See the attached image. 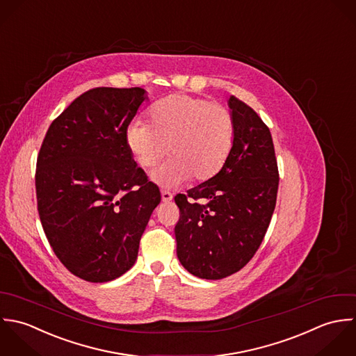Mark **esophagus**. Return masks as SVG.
Returning <instances> with one entry per match:
<instances>
[{
    "label": "esophagus",
    "mask_w": 356,
    "mask_h": 356,
    "mask_svg": "<svg viewBox=\"0 0 356 356\" xmlns=\"http://www.w3.org/2000/svg\"><path fill=\"white\" fill-rule=\"evenodd\" d=\"M161 197H162V202H170L172 198H173L172 193H169V191H166V190H162V191H161Z\"/></svg>",
    "instance_id": "34e87169"
}]
</instances>
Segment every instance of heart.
<instances>
[{
	"label": "heart",
	"instance_id": "1",
	"mask_svg": "<svg viewBox=\"0 0 356 356\" xmlns=\"http://www.w3.org/2000/svg\"><path fill=\"white\" fill-rule=\"evenodd\" d=\"M149 124L128 127L127 143L142 168H152L168 152L169 158L154 179L175 187L190 177L212 179L224 166L234 143V115L222 104L204 97L172 95L151 106Z\"/></svg>",
	"mask_w": 356,
	"mask_h": 356
}]
</instances>
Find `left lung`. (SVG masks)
I'll return each mask as SVG.
<instances>
[{
	"mask_svg": "<svg viewBox=\"0 0 356 356\" xmlns=\"http://www.w3.org/2000/svg\"><path fill=\"white\" fill-rule=\"evenodd\" d=\"M235 134L231 152L212 179L177 194L175 227L181 266L202 280L242 270L260 248L277 204L280 172L268 127L229 96Z\"/></svg>",
	"mask_w": 356,
	"mask_h": 356,
	"instance_id": "left-lung-1",
	"label": "left lung"
}]
</instances>
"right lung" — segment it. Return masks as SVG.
I'll list each match as a JSON object with an SVG mask.
<instances>
[{
  "mask_svg": "<svg viewBox=\"0 0 356 356\" xmlns=\"http://www.w3.org/2000/svg\"><path fill=\"white\" fill-rule=\"evenodd\" d=\"M142 88H93L51 124L37 156L40 220L60 263L88 282H108L136 261L161 202L127 143Z\"/></svg>",
  "mask_w": 356,
  "mask_h": 356,
  "instance_id": "1",
  "label": "right lung"
}]
</instances>
